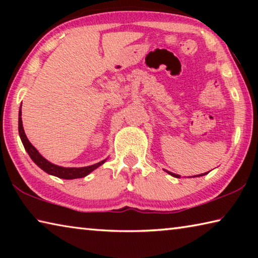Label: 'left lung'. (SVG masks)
Here are the masks:
<instances>
[{"label": "left lung", "instance_id": "left-lung-1", "mask_svg": "<svg viewBox=\"0 0 258 258\" xmlns=\"http://www.w3.org/2000/svg\"><path fill=\"white\" fill-rule=\"evenodd\" d=\"M165 172L166 173H168L169 175H172V176H174V177H176V178H180L181 176L180 175H177V174H175V173H172V172H169V171H166L165 169ZM207 173H204V174H199V175H195V176H191V177H197V176H203V175H206Z\"/></svg>", "mask_w": 258, "mask_h": 258}]
</instances>
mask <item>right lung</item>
I'll list each match as a JSON object with an SVG mask.
<instances>
[{
    "mask_svg": "<svg viewBox=\"0 0 258 258\" xmlns=\"http://www.w3.org/2000/svg\"><path fill=\"white\" fill-rule=\"evenodd\" d=\"M18 130H19V137L21 139V142H23L25 150L27 151V154L29 155L30 158H32V160L38 166V167L43 169L45 173L50 174V175H53L59 178H64V180H74V178L85 177L86 175H89L91 172H93L94 169H97L99 166H101L102 164L106 163L107 160L106 158L94 165L86 166V167H62V166L52 164L51 161L45 159L44 157L37 151L36 148L29 142V140L27 139V137H26L24 126H23V119H21V106L19 109Z\"/></svg>",
    "mask_w": 258,
    "mask_h": 258,
    "instance_id": "obj_1",
    "label": "right lung"
}]
</instances>
